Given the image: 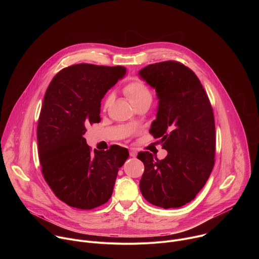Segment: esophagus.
<instances>
[{
    "instance_id": "esophagus-1",
    "label": "esophagus",
    "mask_w": 259,
    "mask_h": 259,
    "mask_svg": "<svg viewBox=\"0 0 259 259\" xmlns=\"http://www.w3.org/2000/svg\"><path fill=\"white\" fill-rule=\"evenodd\" d=\"M129 155H130V157H133V158H135L136 156H137V152L135 151V150H130V152H129Z\"/></svg>"
}]
</instances>
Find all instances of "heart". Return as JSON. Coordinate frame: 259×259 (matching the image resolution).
Masks as SVG:
<instances>
[{
  "mask_svg": "<svg viewBox=\"0 0 259 259\" xmlns=\"http://www.w3.org/2000/svg\"><path fill=\"white\" fill-rule=\"evenodd\" d=\"M123 91L134 106L142 102H152L153 100L152 91L140 79H133L132 81L127 83L124 86ZM114 95L112 93H108L103 99L102 108L106 109L109 106V104L112 103Z\"/></svg>",
  "mask_w": 259,
  "mask_h": 259,
  "instance_id": "obj_1",
  "label": "heart"
}]
</instances>
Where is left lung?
<instances>
[{"instance_id": "obj_1", "label": "left lung", "mask_w": 259, "mask_h": 259, "mask_svg": "<svg viewBox=\"0 0 259 259\" xmlns=\"http://www.w3.org/2000/svg\"><path fill=\"white\" fill-rule=\"evenodd\" d=\"M139 76L156 89L159 107L150 132L168 152L163 160L138 153L144 165L139 189L155 206L178 208L196 198L213 169V109L196 73L178 61L150 64Z\"/></svg>"}]
</instances>
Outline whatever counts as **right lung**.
<instances>
[{
    "instance_id": "obj_1",
    "label": "right lung",
    "mask_w": 259,
    "mask_h": 259,
    "mask_svg": "<svg viewBox=\"0 0 259 259\" xmlns=\"http://www.w3.org/2000/svg\"><path fill=\"white\" fill-rule=\"evenodd\" d=\"M126 72L124 66L89 63L61 69L49 84L36 128L41 170L55 196L90 210L112 197L119 168L129 157L119 145L91 151L84 134L100 122L104 94Z\"/></svg>"
}]
</instances>
